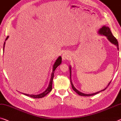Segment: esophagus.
Returning <instances> with one entry per match:
<instances>
[{
  "instance_id": "obj_1",
  "label": "esophagus",
  "mask_w": 121,
  "mask_h": 121,
  "mask_svg": "<svg viewBox=\"0 0 121 121\" xmlns=\"http://www.w3.org/2000/svg\"><path fill=\"white\" fill-rule=\"evenodd\" d=\"M69 52H64V54H62V60H67V59H69Z\"/></svg>"
}]
</instances>
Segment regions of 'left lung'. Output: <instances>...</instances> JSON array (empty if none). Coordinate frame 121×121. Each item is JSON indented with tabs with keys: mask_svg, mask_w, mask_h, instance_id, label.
Here are the masks:
<instances>
[{
	"mask_svg": "<svg viewBox=\"0 0 121 121\" xmlns=\"http://www.w3.org/2000/svg\"><path fill=\"white\" fill-rule=\"evenodd\" d=\"M98 33L100 35H104V36H106V38L108 39V41H110L112 44H114V45H116L117 48V49L118 50H119L118 48V43L117 42V40L116 39V38H115V37L112 35V34L111 32V30H110V28L106 26H103L101 27V28H100L98 30ZM69 72H70V80H71V86H72V88L73 91L77 93L78 95H81V96H92V95H94L95 94H98V93L101 92L102 91H104L105 89H106L107 87L108 86V85L110 84V83H111V81L108 83V84L106 88H105L104 89L101 90V91H99L98 92L94 93H91V94H84V93H83L79 91L76 89V88L74 87L73 84L72 82V81H71V66H69Z\"/></svg>",
	"mask_w": 121,
	"mask_h": 121,
	"instance_id": "8db88e82",
	"label": "left lung"
}]
</instances>
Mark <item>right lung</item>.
Here are the masks:
<instances>
[{"instance_id": "right-lung-1", "label": "right lung", "mask_w": 121, "mask_h": 121, "mask_svg": "<svg viewBox=\"0 0 121 121\" xmlns=\"http://www.w3.org/2000/svg\"><path fill=\"white\" fill-rule=\"evenodd\" d=\"M8 38H9V36H8L7 37H6L5 41L8 39ZM5 44V42L4 43V47H3V52H4ZM61 62H62V58H61V57L60 56H59L58 58H57L55 62H54V64L53 65V66H52V74H51V77H50V81H49V83L48 86L47 88L45 89V91H44L43 93H40V94H37V95H34V94H30H30H25V93H22L23 94L26 95V96L31 97V98H35V99L42 98H43V97L45 96V95H47L49 92H50V91H52V80H53V78H54V72H55V70L56 69V68L58 67V66L61 64Z\"/></svg>"}]
</instances>
